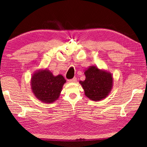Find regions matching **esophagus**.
Returning a JSON list of instances; mask_svg holds the SVG:
<instances>
[{"label": "esophagus", "instance_id": "34e87169", "mask_svg": "<svg viewBox=\"0 0 147 147\" xmlns=\"http://www.w3.org/2000/svg\"><path fill=\"white\" fill-rule=\"evenodd\" d=\"M69 82H70V83H75L77 82V78H73L72 79H70V80H69Z\"/></svg>", "mask_w": 147, "mask_h": 147}]
</instances>
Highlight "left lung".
Instances as JSON below:
<instances>
[{"label":"left lung","mask_w":147,"mask_h":147,"mask_svg":"<svg viewBox=\"0 0 147 147\" xmlns=\"http://www.w3.org/2000/svg\"><path fill=\"white\" fill-rule=\"evenodd\" d=\"M86 78L79 83L83 87L84 94L90 100L99 101L106 98L113 88V79L110 72L90 66L84 72Z\"/></svg>","instance_id":"8db88e82"}]
</instances>
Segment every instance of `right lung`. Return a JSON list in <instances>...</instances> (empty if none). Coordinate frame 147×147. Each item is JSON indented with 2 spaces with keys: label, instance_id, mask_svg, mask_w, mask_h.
<instances>
[{
  "label": "right lung",
  "instance_id": "1",
  "mask_svg": "<svg viewBox=\"0 0 147 147\" xmlns=\"http://www.w3.org/2000/svg\"><path fill=\"white\" fill-rule=\"evenodd\" d=\"M66 80L61 75H53L50 70L40 69L32 74L30 80L31 90L39 100L51 104L57 100Z\"/></svg>",
  "mask_w": 147,
  "mask_h": 147
}]
</instances>
